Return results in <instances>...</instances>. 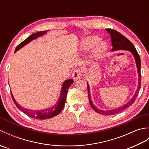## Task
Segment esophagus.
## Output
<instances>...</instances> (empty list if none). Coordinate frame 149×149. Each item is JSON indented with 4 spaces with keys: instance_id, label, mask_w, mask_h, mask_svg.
<instances>
[{
    "instance_id": "esophagus-1",
    "label": "esophagus",
    "mask_w": 149,
    "mask_h": 149,
    "mask_svg": "<svg viewBox=\"0 0 149 149\" xmlns=\"http://www.w3.org/2000/svg\"><path fill=\"white\" fill-rule=\"evenodd\" d=\"M82 75V72L79 68L75 69V70L72 73V77L74 80L79 79Z\"/></svg>"
}]
</instances>
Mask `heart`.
Wrapping results in <instances>:
<instances>
[{
    "label": "heart",
    "instance_id": "heart-1",
    "mask_svg": "<svg viewBox=\"0 0 149 149\" xmlns=\"http://www.w3.org/2000/svg\"><path fill=\"white\" fill-rule=\"evenodd\" d=\"M99 41H100V38L97 36H92L87 37L83 41V44H82L83 45H82V48H83L84 50H89L91 48H93V47L98 42H99ZM106 50H107V45L106 42H100L95 47H94L93 54L94 57H95V58H99V57L102 56L103 54L106 51Z\"/></svg>",
    "mask_w": 149,
    "mask_h": 149
}]
</instances>
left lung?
I'll return each instance as SVG.
<instances>
[{
    "label": "left lung",
    "mask_w": 149,
    "mask_h": 149,
    "mask_svg": "<svg viewBox=\"0 0 149 149\" xmlns=\"http://www.w3.org/2000/svg\"><path fill=\"white\" fill-rule=\"evenodd\" d=\"M107 32L110 34L111 39V44L113 49H111V51H114V50H128L130 52H131L133 55L134 58L135 59L136 61V67L138 72V86L137 87V90L136 91V93L132 97V99L129 101L127 103L125 104L124 105L119 107L118 108H116L111 110H101L100 109H98L97 107H95V106L93 105V103L91 100V97H90V86L89 84H88V97H89V100H90V104L91 107L96 112L98 113L101 114V115H115V114L118 113L122 111L123 110L125 109L127 107H129L132 104L134 103V100L136 98L139 90H140L141 88V72H140V68H141V59L140 57L138 54L134 46L133 45L130 41H129L127 38H125L124 36L122 35V34L118 33V31H116L114 29H106Z\"/></svg>",
    "instance_id": "8db88e82"
}]
</instances>
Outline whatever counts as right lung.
Segmentation results:
<instances>
[{"mask_svg": "<svg viewBox=\"0 0 149 149\" xmlns=\"http://www.w3.org/2000/svg\"><path fill=\"white\" fill-rule=\"evenodd\" d=\"M47 33V31H40V32H38L36 33H33V34L28 37L27 39L25 40L24 42L20 43L19 45L17 47V48L15 49V52H16L20 49L22 48L24 46L27 45V43L31 42V41L33 40L34 39H36L38 37L43 36L44 34ZM74 83V81L72 79H67L64 83H63V86L61 90V93H60V95L59 97V99L58 100V102H57L53 106L49 107V108L45 109L43 110H30L28 109H26L24 107H22L20 106L19 104L16 102L15 98L13 95L12 93L11 97L13 98V100L14 103L15 105L17 106L18 108L21 110L22 112L24 113L26 115L29 116L31 118H36V119H40V120H45V119H49L50 118H52V117L58 115V114L61 111L62 109L64 107L65 104L66 102V94L68 92V90L69 87L70 86V85Z\"/></svg>", "mask_w": 149, "mask_h": 149, "instance_id": "add662e5", "label": "right lung"}]
</instances>
